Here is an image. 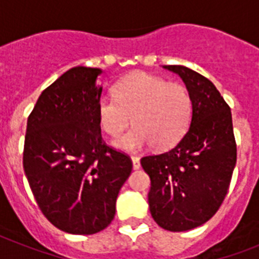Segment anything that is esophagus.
Segmentation results:
<instances>
[{
  "mask_svg": "<svg viewBox=\"0 0 259 259\" xmlns=\"http://www.w3.org/2000/svg\"><path fill=\"white\" fill-rule=\"evenodd\" d=\"M132 161H133V169H138L141 164H140V157L137 156H132Z\"/></svg>",
  "mask_w": 259,
  "mask_h": 259,
  "instance_id": "obj_1",
  "label": "esophagus"
}]
</instances>
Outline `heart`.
Returning a JSON list of instances; mask_svg holds the SVG:
<instances>
[{
  "label": "heart",
  "mask_w": 259,
  "mask_h": 259,
  "mask_svg": "<svg viewBox=\"0 0 259 259\" xmlns=\"http://www.w3.org/2000/svg\"><path fill=\"white\" fill-rule=\"evenodd\" d=\"M97 114L110 137H118L133 121V129L115 142L118 148L137 150L150 144L162 150L175 145L188 129L192 99L184 84L137 71L115 84L114 98L99 99Z\"/></svg>",
  "instance_id": "b5f03b06"
}]
</instances>
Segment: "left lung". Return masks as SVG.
Instances as JSON below:
<instances>
[{"mask_svg":"<svg viewBox=\"0 0 259 259\" xmlns=\"http://www.w3.org/2000/svg\"><path fill=\"white\" fill-rule=\"evenodd\" d=\"M183 79L192 99L184 137L168 152L141 158L150 177V213L160 227L187 231L217 213L237 164L233 118L213 83L184 66H164Z\"/></svg>","mask_w":259,"mask_h":259,"instance_id":"obj_1","label":"left lung"}]
</instances>
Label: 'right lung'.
<instances>
[{
	"label": "right lung",
	"mask_w": 259,
	"mask_h": 259,
	"mask_svg": "<svg viewBox=\"0 0 259 259\" xmlns=\"http://www.w3.org/2000/svg\"><path fill=\"white\" fill-rule=\"evenodd\" d=\"M99 68L74 67L38 97L26 123L22 165L44 217L62 231L90 235L115 215L133 164L102 140Z\"/></svg>",
	"instance_id": "right-lung-1"
}]
</instances>
